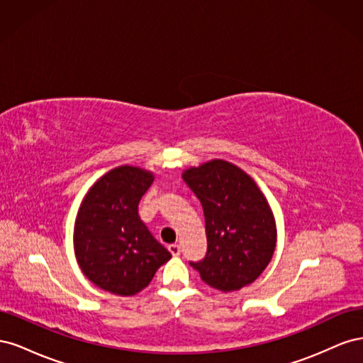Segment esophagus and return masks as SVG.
Instances as JSON below:
<instances>
[{"mask_svg": "<svg viewBox=\"0 0 363 363\" xmlns=\"http://www.w3.org/2000/svg\"><path fill=\"white\" fill-rule=\"evenodd\" d=\"M168 250H169V252H171L172 256H179L180 252H182V248H180L179 244H169V245H168Z\"/></svg>", "mask_w": 363, "mask_h": 363, "instance_id": "esophagus-1", "label": "esophagus"}]
</instances>
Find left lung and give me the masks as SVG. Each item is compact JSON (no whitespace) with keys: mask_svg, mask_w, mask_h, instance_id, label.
<instances>
[{"mask_svg":"<svg viewBox=\"0 0 363 363\" xmlns=\"http://www.w3.org/2000/svg\"><path fill=\"white\" fill-rule=\"evenodd\" d=\"M183 180L203 206L207 251L189 262L208 286L230 292L255 281L276 248V223L250 175L224 160L184 171Z\"/></svg>","mask_w":363,"mask_h":363,"instance_id":"left-lung-1","label":"left lung"}]
</instances>
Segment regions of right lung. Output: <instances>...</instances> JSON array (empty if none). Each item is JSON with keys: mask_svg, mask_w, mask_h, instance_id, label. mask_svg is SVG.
I'll list each match as a JSON object with an SVG mask.
<instances>
[{"mask_svg": "<svg viewBox=\"0 0 363 363\" xmlns=\"http://www.w3.org/2000/svg\"><path fill=\"white\" fill-rule=\"evenodd\" d=\"M151 183V172L119 167L103 175L84 196L75 219L74 248L84 276L98 288L135 295L171 259L138 215Z\"/></svg>", "mask_w": 363, "mask_h": 363, "instance_id": "right-lung-1", "label": "right lung"}]
</instances>
